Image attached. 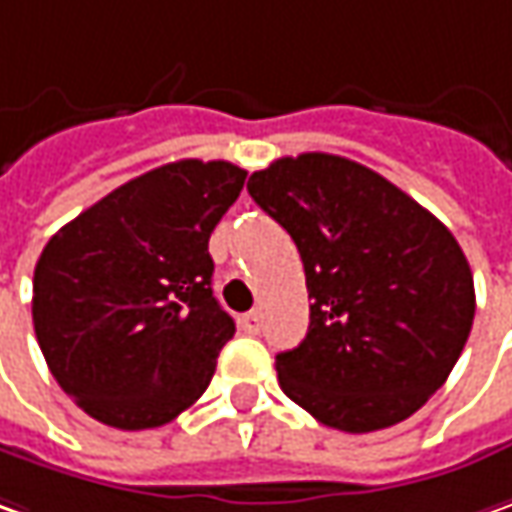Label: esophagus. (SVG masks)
<instances>
[{"label":"esophagus","instance_id":"1","mask_svg":"<svg viewBox=\"0 0 512 512\" xmlns=\"http://www.w3.org/2000/svg\"><path fill=\"white\" fill-rule=\"evenodd\" d=\"M240 329L246 332V335H257L260 332V312H246L243 318H240Z\"/></svg>","mask_w":512,"mask_h":512}]
</instances>
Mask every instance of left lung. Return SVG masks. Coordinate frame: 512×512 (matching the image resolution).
<instances>
[{
    "mask_svg": "<svg viewBox=\"0 0 512 512\" xmlns=\"http://www.w3.org/2000/svg\"><path fill=\"white\" fill-rule=\"evenodd\" d=\"M298 246L309 332L280 352V389L326 427L372 433L447 381L476 315L450 229L372 168L335 154L280 157L249 177Z\"/></svg>",
    "mask_w": 512,
    "mask_h": 512,
    "instance_id": "8db88e82",
    "label": "left lung"
}]
</instances>
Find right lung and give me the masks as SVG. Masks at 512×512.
Wrapping results in <instances>:
<instances>
[{
  "label": "right lung",
  "instance_id": "obj_1",
  "mask_svg": "<svg viewBox=\"0 0 512 512\" xmlns=\"http://www.w3.org/2000/svg\"><path fill=\"white\" fill-rule=\"evenodd\" d=\"M246 183L226 160H177L105 194L48 240L34 332L56 384L117 430L174 421L234 335L212 295L209 237Z\"/></svg>",
  "mask_w": 512,
  "mask_h": 512
}]
</instances>
